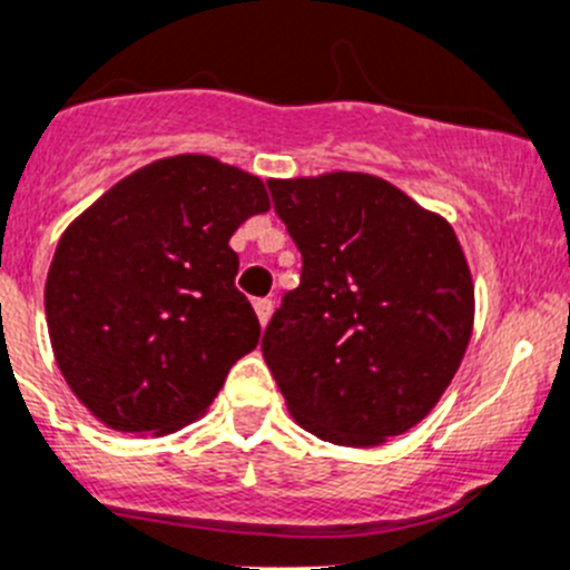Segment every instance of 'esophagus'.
Masks as SVG:
<instances>
[{
	"instance_id": "1",
	"label": "esophagus",
	"mask_w": 570,
	"mask_h": 570,
	"mask_svg": "<svg viewBox=\"0 0 570 570\" xmlns=\"http://www.w3.org/2000/svg\"><path fill=\"white\" fill-rule=\"evenodd\" d=\"M253 306H255V315H258L261 326H264V323L269 321V315H273V301H269V297H258Z\"/></svg>"
}]
</instances>
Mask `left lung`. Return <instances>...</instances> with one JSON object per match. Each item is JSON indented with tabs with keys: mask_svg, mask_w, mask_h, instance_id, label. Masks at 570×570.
I'll list each match as a JSON object with an SVG mask.
<instances>
[{
	"mask_svg": "<svg viewBox=\"0 0 570 570\" xmlns=\"http://www.w3.org/2000/svg\"><path fill=\"white\" fill-rule=\"evenodd\" d=\"M303 258L261 351L303 430L374 446L422 422L472 334L453 227L371 174L267 183Z\"/></svg>",
	"mask_w": 570,
	"mask_h": 570,
	"instance_id": "8db88e82",
	"label": "left lung"
}]
</instances>
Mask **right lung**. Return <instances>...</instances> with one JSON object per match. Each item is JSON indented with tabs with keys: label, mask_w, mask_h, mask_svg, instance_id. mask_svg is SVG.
<instances>
[{
	"label": "right lung",
	"mask_w": 570,
	"mask_h": 570,
	"mask_svg": "<svg viewBox=\"0 0 570 570\" xmlns=\"http://www.w3.org/2000/svg\"><path fill=\"white\" fill-rule=\"evenodd\" d=\"M264 210L258 177L183 154L117 183L67 227L47 275V326L63 380L100 422L171 433L258 345L230 236Z\"/></svg>",
	"instance_id": "obj_1"
}]
</instances>
